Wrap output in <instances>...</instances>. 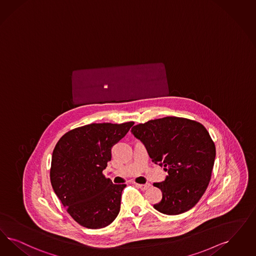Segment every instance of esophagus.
<instances>
[{
	"instance_id": "esophagus-1",
	"label": "esophagus",
	"mask_w": 256,
	"mask_h": 256,
	"mask_svg": "<svg viewBox=\"0 0 256 256\" xmlns=\"http://www.w3.org/2000/svg\"><path fill=\"white\" fill-rule=\"evenodd\" d=\"M136 186H137V187H139L142 191H146V190H148L150 188L151 184H136Z\"/></svg>"
}]
</instances>
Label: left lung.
<instances>
[{
    "instance_id": "obj_1",
    "label": "left lung",
    "mask_w": 256,
    "mask_h": 256,
    "mask_svg": "<svg viewBox=\"0 0 256 256\" xmlns=\"http://www.w3.org/2000/svg\"><path fill=\"white\" fill-rule=\"evenodd\" d=\"M133 135L144 144L152 162L168 173L155 182L162 198L154 208L169 216L192 209L211 180L216 146L202 124L180 117H164L139 124Z\"/></svg>"
}]
</instances>
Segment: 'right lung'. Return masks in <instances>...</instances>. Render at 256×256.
I'll return each instance as SVG.
<instances>
[{
    "label": "right lung",
    "instance_id": "1",
    "mask_svg": "<svg viewBox=\"0 0 256 256\" xmlns=\"http://www.w3.org/2000/svg\"><path fill=\"white\" fill-rule=\"evenodd\" d=\"M133 122L90 124L65 133L54 146L50 180L70 216L88 229L105 228L120 212L126 184L103 175L112 148Z\"/></svg>",
    "mask_w": 256,
    "mask_h": 256
}]
</instances>
